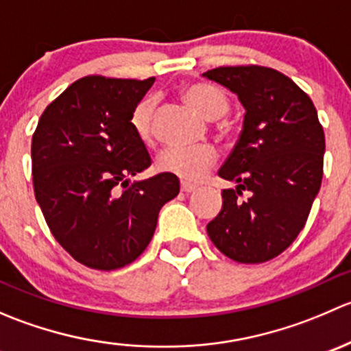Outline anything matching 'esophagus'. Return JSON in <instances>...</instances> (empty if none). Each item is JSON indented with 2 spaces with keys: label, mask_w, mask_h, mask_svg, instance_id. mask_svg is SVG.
<instances>
[{
  "label": "esophagus",
  "mask_w": 351,
  "mask_h": 351,
  "mask_svg": "<svg viewBox=\"0 0 351 351\" xmlns=\"http://www.w3.org/2000/svg\"><path fill=\"white\" fill-rule=\"evenodd\" d=\"M180 189H182V192H183V193H192V192H195L197 186L193 185V183L182 182V185H180Z\"/></svg>",
  "instance_id": "1"
}]
</instances>
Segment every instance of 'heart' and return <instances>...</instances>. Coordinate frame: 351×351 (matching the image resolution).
Listing matches in <instances>:
<instances>
[{
  "label": "heart",
  "mask_w": 351,
  "mask_h": 351,
  "mask_svg": "<svg viewBox=\"0 0 351 351\" xmlns=\"http://www.w3.org/2000/svg\"><path fill=\"white\" fill-rule=\"evenodd\" d=\"M183 98L190 107L208 120H217L228 112L229 101L222 91L207 83H192L183 90ZM154 100L146 98L134 108L130 125L141 141L147 143L153 137ZM217 159L214 147L202 146L193 149L185 147H168L158 158V168L161 171L175 175L182 180L197 182L207 173V169Z\"/></svg>",
  "instance_id": "obj_1"
}]
</instances>
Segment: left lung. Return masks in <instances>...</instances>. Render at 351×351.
I'll return each mask as SVG.
<instances>
[{
	"label": "left lung",
	"instance_id": "8db88e82",
	"mask_svg": "<svg viewBox=\"0 0 351 351\" xmlns=\"http://www.w3.org/2000/svg\"><path fill=\"white\" fill-rule=\"evenodd\" d=\"M202 76L232 91L246 112L219 169L236 189L222 192L208 238L231 260L263 263L285 251L309 217L323 180V127L313 100L278 71L236 66Z\"/></svg>",
	"mask_w": 351,
	"mask_h": 351
}]
</instances>
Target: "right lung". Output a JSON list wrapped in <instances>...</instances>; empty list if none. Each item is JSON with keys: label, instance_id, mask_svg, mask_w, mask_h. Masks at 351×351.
I'll list each match as a JSON object with an SVG mask.
<instances>
[{"label": "right lung", "instance_id": "add662e5", "mask_svg": "<svg viewBox=\"0 0 351 351\" xmlns=\"http://www.w3.org/2000/svg\"><path fill=\"white\" fill-rule=\"evenodd\" d=\"M153 83L81 77L44 110L32 139L34 190L45 222L74 260L95 270L139 258L161 207L180 192L169 173L130 183L151 166L130 117Z\"/></svg>", "mask_w": 351, "mask_h": 351}]
</instances>
